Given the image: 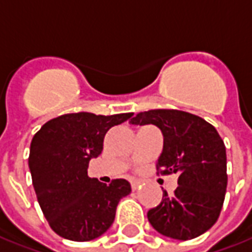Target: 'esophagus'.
Segmentation results:
<instances>
[{
    "label": "esophagus",
    "instance_id": "esophagus-1",
    "mask_svg": "<svg viewBox=\"0 0 252 252\" xmlns=\"http://www.w3.org/2000/svg\"><path fill=\"white\" fill-rule=\"evenodd\" d=\"M131 186H132V189H133V190L139 189V186H140V181H132Z\"/></svg>",
    "mask_w": 252,
    "mask_h": 252
}]
</instances>
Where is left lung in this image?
Listing matches in <instances>:
<instances>
[{
  "mask_svg": "<svg viewBox=\"0 0 252 252\" xmlns=\"http://www.w3.org/2000/svg\"><path fill=\"white\" fill-rule=\"evenodd\" d=\"M133 126H158L163 151L157 167L178 175V188L147 213L153 228L163 236L189 240L217 221L227 190V154L216 128L198 116L175 109L140 112Z\"/></svg>",
  "mask_w": 252,
  "mask_h": 252,
  "instance_id": "1",
  "label": "left lung"
}]
</instances>
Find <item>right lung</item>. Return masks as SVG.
Returning a JSON list of instances; mask_svg holds the SVG:
<instances>
[{
  "mask_svg": "<svg viewBox=\"0 0 252 252\" xmlns=\"http://www.w3.org/2000/svg\"><path fill=\"white\" fill-rule=\"evenodd\" d=\"M132 113L101 116L79 112L47 121L30 150L32 184L50 227L68 240L98 238L115 221L119 201L131 193L126 180L110 185L89 178V162L104 148L105 133Z\"/></svg>",
  "mask_w": 252,
  "mask_h": 252,
  "instance_id": "add662e5",
  "label": "right lung"
}]
</instances>
